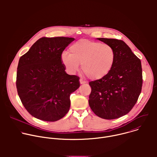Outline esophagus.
Here are the masks:
<instances>
[{"label": "esophagus", "mask_w": 157, "mask_h": 157, "mask_svg": "<svg viewBox=\"0 0 157 157\" xmlns=\"http://www.w3.org/2000/svg\"><path fill=\"white\" fill-rule=\"evenodd\" d=\"M79 81H80V83H81V84H84V83H86V82L84 80H83L82 79H79Z\"/></svg>", "instance_id": "34e87169"}]
</instances>
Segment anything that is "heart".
<instances>
[{
	"mask_svg": "<svg viewBox=\"0 0 157 157\" xmlns=\"http://www.w3.org/2000/svg\"><path fill=\"white\" fill-rule=\"evenodd\" d=\"M70 52L61 54V61L66 70L75 74L81 63L82 71L91 79L105 76L113 68L116 59L115 50L110 44L84 39L71 44Z\"/></svg>",
	"mask_w": 157,
	"mask_h": 157,
	"instance_id": "b5f03b06",
	"label": "heart"
}]
</instances>
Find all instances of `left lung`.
<instances>
[{
	"label": "left lung",
	"mask_w": 157,
	"mask_h": 157,
	"mask_svg": "<svg viewBox=\"0 0 157 157\" xmlns=\"http://www.w3.org/2000/svg\"><path fill=\"white\" fill-rule=\"evenodd\" d=\"M98 39L114 48L116 59L105 76L89 82V104L98 117L115 119L128 114L139 99L143 83L141 61L122 40Z\"/></svg>",
	"instance_id": "obj_1"
}]
</instances>
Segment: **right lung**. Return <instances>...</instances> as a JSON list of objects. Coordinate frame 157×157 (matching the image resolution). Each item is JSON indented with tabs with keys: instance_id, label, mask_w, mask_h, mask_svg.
<instances>
[{
	"instance_id": "add662e5",
	"label": "right lung",
	"mask_w": 157,
	"mask_h": 157,
	"mask_svg": "<svg viewBox=\"0 0 157 157\" xmlns=\"http://www.w3.org/2000/svg\"><path fill=\"white\" fill-rule=\"evenodd\" d=\"M74 40L64 36L43 37L20 58L18 95L29 113L36 119L55 122L70 110V96L79 87V78L66 73L61 54Z\"/></svg>"
}]
</instances>
